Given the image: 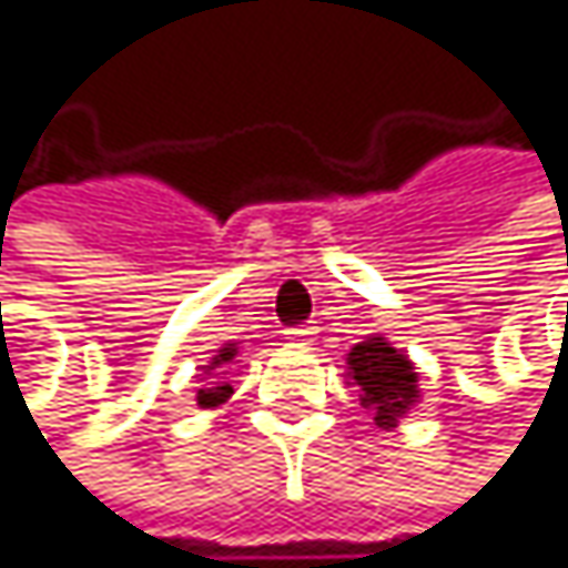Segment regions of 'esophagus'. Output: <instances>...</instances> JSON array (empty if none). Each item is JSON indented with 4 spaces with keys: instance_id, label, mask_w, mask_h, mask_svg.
Segmentation results:
<instances>
[{
    "instance_id": "obj_1",
    "label": "esophagus",
    "mask_w": 568,
    "mask_h": 568,
    "mask_svg": "<svg viewBox=\"0 0 568 568\" xmlns=\"http://www.w3.org/2000/svg\"><path fill=\"white\" fill-rule=\"evenodd\" d=\"M313 334H316V331H313L310 323H300V326H290V331H286V341L303 347V344H310V341H313Z\"/></svg>"
}]
</instances>
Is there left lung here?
<instances>
[{
	"label": "left lung",
	"mask_w": 568,
	"mask_h": 568,
	"mask_svg": "<svg viewBox=\"0 0 568 568\" xmlns=\"http://www.w3.org/2000/svg\"><path fill=\"white\" fill-rule=\"evenodd\" d=\"M347 378L361 392V405L375 416L378 429H395L405 412L419 402V371L405 351L385 337H367L347 354Z\"/></svg>",
	"instance_id": "left-lung-1"
}]
</instances>
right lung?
Masks as SVG:
<instances>
[{"label": "right lung", "mask_w": 568, "mask_h": 568, "mask_svg": "<svg viewBox=\"0 0 568 568\" xmlns=\"http://www.w3.org/2000/svg\"><path fill=\"white\" fill-rule=\"evenodd\" d=\"M234 357H237V344H224L214 357H211V364L204 367V375L207 378H201V388H197V405L201 408H217V405H224L227 398H231V371H234Z\"/></svg>", "instance_id": "add662e5"}]
</instances>
